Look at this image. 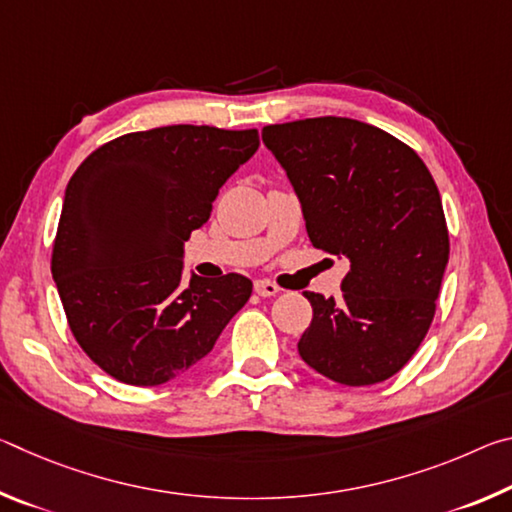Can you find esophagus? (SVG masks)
Listing matches in <instances>:
<instances>
[{"instance_id":"obj_1","label":"esophagus","mask_w":512,"mask_h":512,"mask_svg":"<svg viewBox=\"0 0 512 512\" xmlns=\"http://www.w3.org/2000/svg\"><path fill=\"white\" fill-rule=\"evenodd\" d=\"M255 291L259 293V296L268 298V296H275V293H280V287H277V284L271 282V280H257Z\"/></svg>"}]
</instances>
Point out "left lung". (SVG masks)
I'll use <instances>...</instances> for the list:
<instances>
[{
    "label": "left lung",
    "instance_id": "left-lung-1",
    "mask_svg": "<svg viewBox=\"0 0 512 512\" xmlns=\"http://www.w3.org/2000/svg\"><path fill=\"white\" fill-rule=\"evenodd\" d=\"M262 140L296 189L311 244L350 262L339 300L302 293L314 309L298 341L302 361L343 386L393 377L429 332L449 259L427 164L348 117L264 126Z\"/></svg>",
    "mask_w": 512,
    "mask_h": 512
}]
</instances>
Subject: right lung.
I'll list each match as a JSON object with an SVG mask.
<instances>
[{
    "mask_svg": "<svg viewBox=\"0 0 512 512\" xmlns=\"http://www.w3.org/2000/svg\"><path fill=\"white\" fill-rule=\"evenodd\" d=\"M257 146L255 128L162 126L99 146L74 171L51 275L74 339L110 377L185 375L248 302L253 282L239 273L185 282L183 246Z\"/></svg>",
    "mask_w": 512,
    "mask_h": 512,
    "instance_id": "add662e5",
    "label": "right lung"
}]
</instances>
